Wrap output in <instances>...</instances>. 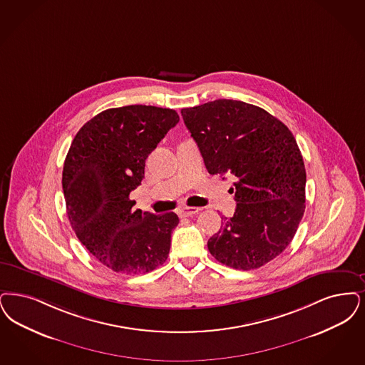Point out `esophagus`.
Wrapping results in <instances>:
<instances>
[{
    "label": "esophagus",
    "instance_id": "1",
    "mask_svg": "<svg viewBox=\"0 0 365 365\" xmlns=\"http://www.w3.org/2000/svg\"><path fill=\"white\" fill-rule=\"evenodd\" d=\"M200 210H201V207L183 206V207H180V209L178 210V215H179L180 217H189V216H192V215H197Z\"/></svg>",
    "mask_w": 365,
    "mask_h": 365
}]
</instances>
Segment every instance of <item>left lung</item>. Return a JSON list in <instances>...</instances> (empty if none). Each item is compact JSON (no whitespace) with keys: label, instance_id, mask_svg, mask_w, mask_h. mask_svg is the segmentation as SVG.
I'll list each match as a JSON object with an SVG mask.
<instances>
[{"label":"left lung","instance_id":"obj_1","mask_svg":"<svg viewBox=\"0 0 365 365\" xmlns=\"http://www.w3.org/2000/svg\"><path fill=\"white\" fill-rule=\"evenodd\" d=\"M210 175L236 176V209L207 240L210 254L239 270L278 257L306 209V168L291 130L254 104L219 99L182 108Z\"/></svg>","mask_w":365,"mask_h":365}]
</instances>
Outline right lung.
Instances as JSON below:
<instances>
[{"instance_id": "obj_1", "label": "right lung", "mask_w": 365, "mask_h": 365, "mask_svg": "<svg viewBox=\"0 0 365 365\" xmlns=\"http://www.w3.org/2000/svg\"><path fill=\"white\" fill-rule=\"evenodd\" d=\"M179 122L175 110L133 104L104 110L76 134L62 171L68 217L78 240L113 272L141 274L167 261L174 212L134 209L148 155Z\"/></svg>"}]
</instances>
